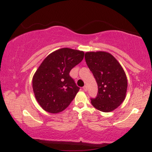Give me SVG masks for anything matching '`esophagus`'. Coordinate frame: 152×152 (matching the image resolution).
I'll return each mask as SVG.
<instances>
[{
  "label": "esophagus",
  "instance_id": "obj_1",
  "mask_svg": "<svg viewBox=\"0 0 152 152\" xmlns=\"http://www.w3.org/2000/svg\"><path fill=\"white\" fill-rule=\"evenodd\" d=\"M83 90L85 91H87V86H84L83 87Z\"/></svg>",
  "mask_w": 152,
  "mask_h": 152
}]
</instances>
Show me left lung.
Returning a JSON list of instances; mask_svg holds the SVG:
<instances>
[{"label":"left lung","instance_id":"left-lung-1","mask_svg":"<svg viewBox=\"0 0 152 152\" xmlns=\"http://www.w3.org/2000/svg\"><path fill=\"white\" fill-rule=\"evenodd\" d=\"M85 60L98 85V94L91 99V104L103 112L114 111L126 97L127 78L123 68L105 51L86 52Z\"/></svg>","mask_w":152,"mask_h":152}]
</instances>
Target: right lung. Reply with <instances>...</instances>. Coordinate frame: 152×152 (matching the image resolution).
<instances>
[{
    "label": "right lung",
    "mask_w": 152,
    "mask_h": 152,
    "mask_svg": "<svg viewBox=\"0 0 152 152\" xmlns=\"http://www.w3.org/2000/svg\"><path fill=\"white\" fill-rule=\"evenodd\" d=\"M83 56L81 50L63 48L49 54L41 63L32 83L35 97L45 111L61 112L75 98L80 88L69 73Z\"/></svg>",
    "instance_id": "right-lung-1"
}]
</instances>
